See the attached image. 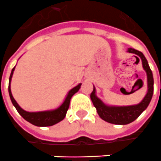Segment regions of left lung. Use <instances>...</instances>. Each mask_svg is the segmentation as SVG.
<instances>
[{"label":"left lung","instance_id":"8db88e82","mask_svg":"<svg viewBox=\"0 0 161 161\" xmlns=\"http://www.w3.org/2000/svg\"><path fill=\"white\" fill-rule=\"evenodd\" d=\"M127 52L135 53L142 60V67L147 74V90L146 95L138 104L130 105V106H112L108 105L102 102L98 96H96V90L94 86L90 98L93 104L96 108L97 114L103 120L108 123L114 125H128L137 119L144 110H146L147 106L151 102V99L153 94V77L150 67L148 65L147 59L143 53L140 51L136 50L134 48L129 47ZM137 58V57H136ZM139 58H137L139 60Z\"/></svg>","mask_w":161,"mask_h":161}]
</instances>
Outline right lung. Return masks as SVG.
I'll return each mask as SVG.
<instances>
[{
	"label": "right lung",
	"instance_id": "obj_1",
	"mask_svg": "<svg viewBox=\"0 0 161 161\" xmlns=\"http://www.w3.org/2000/svg\"><path fill=\"white\" fill-rule=\"evenodd\" d=\"M14 70H15V66H14L12 71H11L10 77H9L8 93H9V96H10L11 102H12L13 105L17 109L18 113L26 121H28V122H30V123L36 126L43 127V126L53 125L59 123L61 120L65 119V115H66V112H67L69 108V105H70L71 97H72V96L74 95L75 93H77L79 90L82 84H78L77 86H75L74 88H72L71 90H69L67 95L65 96V100L63 101L62 103L59 105L58 108H54V109H51V110L40 111V112H28V111L24 110L23 108L18 104V102L15 101V99L14 98V96L12 95L11 81H12L13 75H14Z\"/></svg>",
	"mask_w": 161,
	"mask_h": 161
}]
</instances>
